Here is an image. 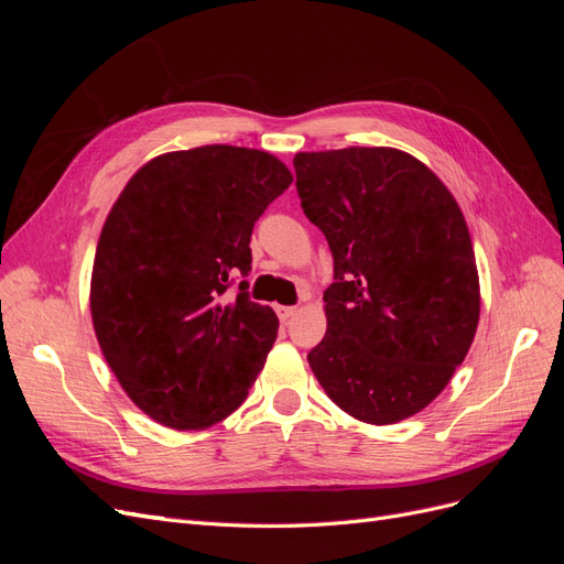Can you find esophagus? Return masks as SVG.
<instances>
[{
    "mask_svg": "<svg viewBox=\"0 0 564 564\" xmlns=\"http://www.w3.org/2000/svg\"><path fill=\"white\" fill-rule=\"evenodd\" d=\"M299 313V308H294V305H278V315H280V319L286 324L289 319H292L294 315Z\"/></svg>",
    "mask_w": 564,
    "mask_h": 564,
    "instance_id": "obj_1",
    "label": "esophagus"
}]
</instances>
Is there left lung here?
I'll return each mask as SVG.
<instances>
[{"instance_id": "left-lung-1", "label": "left lung", "mask_w": 564, "mask_h": 564, "mask_svg": "<svg viewBox=\"0 0 564 564\" xmlns=\"http://www.w3.org/2000/svg\"><path fill=\"white\" fill-rule=\"evenodd\" d=\"M301 207L334 256L327 334L308 352L329 400L398 423L452 381L480 322V278L449 187L398 148L296 152Z\"/></svg>"}]
</instances>
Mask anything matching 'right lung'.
Segmentation results:
<instances>
[{"label":"right lung","mask_w":564,"mask_h":564,"mask_svg":"<svg viewBox=\"0 0 564 564\" xmlns=\"http://www.w3.org/2000/svg\"><path fill=\"white\" fill-rule=\"evenodd\" d=\"M294 181L275 155L237 145L164 152L115 199L91 270L98 346L129 400L174 431H204L249 395L278 315L249 301L251 230Z\"/></svg>","instance_id":"1"}]
</instances>
